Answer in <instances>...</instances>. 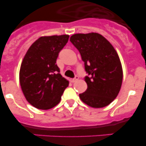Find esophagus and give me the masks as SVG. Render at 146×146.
<instances>
[{
    "mask_svg": "<svg viewBox=\"0 0 146 146\" xmlns=\"http://www.w3.org/2000/svg\"><path fill=\"white\" fill-rule=\"evenodd\" d=\"M78 79H79V77H78V76H75V77H74V78H73V79L72 80V82H76L77 80H78Z\"/></svg>",
    "mask_w": 146,
    "mask_h": 146,
    "instance_id": "obj_1",
    "label": "esophagus"
}]
</instances>
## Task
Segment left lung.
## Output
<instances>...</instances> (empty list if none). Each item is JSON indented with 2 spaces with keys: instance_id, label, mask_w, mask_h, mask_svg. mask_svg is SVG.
Listing matches in <instances>:
<instances>
[{
  "instance_id": "8db88e82",
  "label": "left lung",
  "mask_w": 146,
  "mask_h": 146,
  "mask_svg": "<svg viewBox=\"0 0 146 146\" xmlns=\"http://www.w3.org/2000/svg\"><path fill=\"white\" fill-rule=\"evenodd\" d=\"M70 41L79 50L85 69L88 88L79 94L82 102L94 108L109 105L118 96L123 80L119 56L113 45L98 33H76Z\"/></svg>"
}]
</instances>
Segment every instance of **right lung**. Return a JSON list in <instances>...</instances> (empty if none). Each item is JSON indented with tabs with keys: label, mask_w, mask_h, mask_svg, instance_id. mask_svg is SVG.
<instances>
[{
	"label": "right lung",
	"mask_w": 146,
	"mask_h": 146,
	"mask_svg": "<svg viewBox=\"0 0 146 146\" xmlns=\"http://www.w3.org/2000/svg\"><path fill=\"white\" fill-rule=\"evenodd\" d=\"M69 35L42 36L29 47L22 61L20 83L27 101L37 109L49 110L60 101L69 81L59 73L56 60Z\"/></svg>",
	"instance_id": "obj_1"
}]
</instances>
